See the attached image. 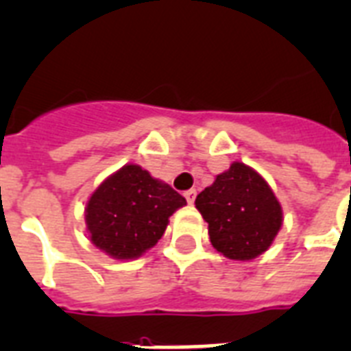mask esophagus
I'll return each instance as SVG.
<instances>
[{
  "mask_svg": "<svg viewBox=\"0 0 351 351\" xmlns=\"http://www.w3.org/2000/svg\"><path fill=\"white\" fill-rule=\"evenodd\" d=\"M195 195H197V190H186V192H184V197H186V201L190 202V204H192L193 201H195Z\"/></svg>",
  "mask_w": 351,
  "mask_h": 351,
  "instance_id": "1",
  "label": "esophagus"
}]
</instances>
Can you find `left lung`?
<instances>
[{"label": "left lung", "instance_id": "obj_1", "mask_svg": "<svg viewBox=\"0 0 351 351\" xmlns=\"http://www.w3.org/2000/svg\"><path fill=\"white\" fill-rule=\"evenodd\" d=\"M208 222L211 245L231 260H253L273 244L282 228V206L265 179L233 163L195 199Z\"/></svg>", "mask_w": 351, "mask_h": 351}]
</instances>
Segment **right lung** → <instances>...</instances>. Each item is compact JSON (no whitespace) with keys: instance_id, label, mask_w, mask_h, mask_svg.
<instances>
[{"instance_id":"right-lung-1","label":"right lung","mask_w":351,"mask_h":351,"mask_svg":"<svg viewBox=\"0 0 351 351\" xmlns=\"http://www.w3.org/2000/svg\"><path fill=\"white\" fill-rule=\"evenodd\" d=\"M186 199L138 165H125L95 190L86 208L89 239L117 260L138 258L158 244L169 217Z\"/></svg>"}]
</instances>
